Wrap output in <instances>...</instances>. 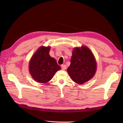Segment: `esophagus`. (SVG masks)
Returning a JSON list of instances; mask_svg holds the SVG:
<instances>
[{"label":"esophagus","mask_w":123,"mask_h":123,"mask_svg":"<svg viewBox=\"0 0 123 123\" xmlns=\"http://www.w3.org/2000/svg\"><path fill=\"white\" fill-rule=\"evenodd\" d=\"M61 68L62 70H66V68H67V66L66 65H65V64H62V65L61 66Z\"/></svg>","instance_id":"1"}]
</instances>
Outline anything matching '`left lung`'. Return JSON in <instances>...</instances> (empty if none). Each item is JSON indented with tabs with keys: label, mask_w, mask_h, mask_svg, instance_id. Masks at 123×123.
I'll return each mask as SVG.
<instances>
[{
	"label": "left lung",
	"mask_w": 123,
	"mask_h": 123,
	"mask_svg": "<svg viewBox=\"0 0 123 123\" xmlns=\"http://www.w3.org/2000/svg\"><path fill=\"white\" fill-rule=\"evenodd\" d=\"M97 63L91 50L86 46L74 48L67 72L72 80L83 84L94 76Z\"/></svg>",
	"instance_id": "obj_1"
}]
</instances>
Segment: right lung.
Masks as SVG:
<instances>
[{
	"mask_svg": "<svg viewBox=\"0 0 123 123\" xmlns=\"http://www.w3.org/2000/svg\"><path fill=\"white\" fill-rule=\"evenodd\" d=\"M50 49V47H41L30 59L29 71L36 81L47 83L53 78L57 70L61 69L56 60L49 55Z\"/></svg>",
	"mask_w": 123,
	"mask_h": 123,
	"instance_id": "obj_1",
	"label": "right lung"
}]
</instances>
